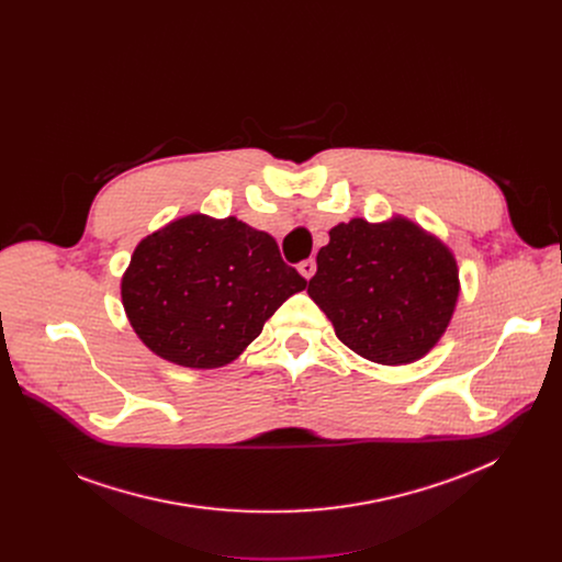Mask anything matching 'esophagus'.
<instances>
[{"label":"esophagus","mask_w":562,"mask_h":562,"mask_svg":"<svg viewBox=\"0 0 562 562\" xmlns=\"http://www.w3.org/2000/svg\"><path fill=\"white\" fill-rule=\"evenodd\" d=\"M297 271H300V276L302 278H306V280H311L313 278V273H315V260H302L300 265H297Z\"/></svg>","instance_id":"esophagus-1"}]
</instances>
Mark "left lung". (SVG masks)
Masks as SVG:
<instances>
[{
  "instance_id": "obj_1",
  "label": "left lung",
  "mask_w": 562,
  "mask_h": 562,
  "mask_svg": "<svg viewBox=\"0 0 562 562\" xmlns=\"http://www.w3.org/2000/svg\"><path fill=\"white\" fill-rule=\"evenodd\" d=\"M306 293L327 313L336 336L378 364L427 356L449 327L460 280L453 254L407 217H362L329 231Z\"/></svg>"
}]
</instances>
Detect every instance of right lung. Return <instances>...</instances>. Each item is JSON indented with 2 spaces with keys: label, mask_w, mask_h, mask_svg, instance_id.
Instances as JSON below:
<instances>
[{
  "label": "right lung",
  "mask_w": 562,
  "mask_h": 562,
  "mask_svg": "<svg viewBox=\"0 0 562 562\" xmlns=\"http://www.w3.org/2000/svg\"><path fill=\"white\" fill-rule=\"evenodd\" d=\"M304 286L269 233L237 217L191 213L135 247L122 276V304L155 356L215 369L243 353Z\"/></svg>",
  "instance_id": "right-lung-1"
}]
</instances>
